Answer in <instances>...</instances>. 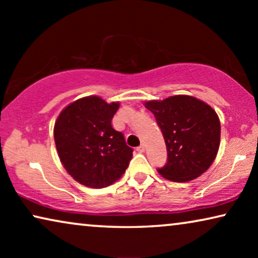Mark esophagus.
<instances>
[{"label": "esophagus", "mask_w": 258, "mask_h": 258, "mask_svg": "<svg viewBox=\"0 0 258 258\" xmlns=\"http://www.w3.org/2000/svg\"><path fill=\"white\" fill-rule=\"evenodd\" d=\"M136 150L139 151V153H144V150H146V147H144V144H141L140 147H137Z\"/></svg>", "instance_id": "obj_1"}]
</instances>
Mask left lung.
I'll return each mask as SVG.
<instances>
[{
    "mask_svg": "<svg viewBox=\"0 0 258 258\" xmlns=\"http://www.w3.org/2000/svg\"><path fill=\"white\" fill-rule=\"evenodd\" d=\"M153 112L167 146L168 160L157 171L172 182H186L206 172L216 158L221 123L216 111L199 98L176 95L144 103Z\"/></svg>",
    "mask_w": 258,
    "mask_h": 258,
    "instance_id": "8db88e82",
    "label": "left lung"
}]
</instances>
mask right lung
<instances>
[{
	"instance_id": "right-lung-1",
	"label": "right lung",
	"mask_w": 258,
	"mask_h": 258,
	"mask_svg": "<svg viewBox=\"0 0 258 258\" xmlns=\"http://www.w3.org/2000/svg\"><path fill=\"white\" fill-rule=\"evenodd\" d=\"M118 102L98 96L80 98L63 109L56 119L54 139L68 174L89 188H105L122 177L133 157L122 133L111 119Z\"/></svg>"
}]
</instances>
